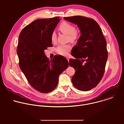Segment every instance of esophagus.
I'll list each match as a JSON object with an SVG mask.
<instances>
[{
  "label": "esophagus",
  "mask_w": 124,
  "mask_h": 124,
  "mask_svg": "<svg viewBox=\"0 0 124 124\" xmlns=\"http://www.w3.org/2000/svg\"><path fill=\"white\" fill-rule=\"evenodd\" d=\"M66 58H67V59L68 60V62L69 61V59H70V57H66Z\"/></svg>",
  "instance_id": "esophagus-1"
}]
</instances>
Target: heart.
<instances>
[{"mask_svg":"<svg viewBox=\"0 0 124 124\" xmlns=\"http://www.w3.org/2000/svg\"><path fill=\"white\" fill-rule=\"evenodd\" d=\"M58 30L62 33L68 35V39L72 43L77 42L80 37V32L76 30V27L70 23H69L63 21L62 22L59 27ZM50 39L52 43L56 42V35L55 32H53L50 35ZM71 48V46L70 45H62L59 46L56 49V50L58 54L66 56L68 55V51Z\"/></svg>","mask_w":124,"mask_h":124,"instance_id":"b5f03b06","label":"heart"}]
</instances>
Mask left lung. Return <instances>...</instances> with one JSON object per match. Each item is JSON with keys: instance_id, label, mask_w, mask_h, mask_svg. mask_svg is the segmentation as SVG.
Instances as JSON below:
<instances>
[{"instance_id": "obj_1", "label": "left lung", "mask_w": 124, "mask_h": 124, "mask_svg": "<svg viewBox=\"0 0 124 124\" xmlns=\"http://www.w3.org/2000/svg\"><path fill=\"white\" fill-rule=\"evenodd\" d=\"M64 19L78 25L81 32L70 54L76 59L69 60L70 66L76 70L72 83L79 90L89 91L99 83L104 75L108 57L107 41L94 19L80 16Z\"/></svg>"}]
</instances>
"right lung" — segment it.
<instances>
[{
    "label": "right lung",
    "instance_id": "add662e5",
    "mask_svg": "<svg viewBox=\"0 0 124 124\" xmlns=\"http://www.w3.org/2000/svg\"><path fill=\"white\" fill-rule=\"evenodd\" d=\"M59 18L35 20L23 28L19 37L16 52L20 68L30 85L41 93L54 90L59 75L69 65L63 56L57 55L49 60L45 54V49L53 46L50 35Z\"/></svg>",
    "mask_w": 124,
    "mask_h": 124
}]
</instances>
